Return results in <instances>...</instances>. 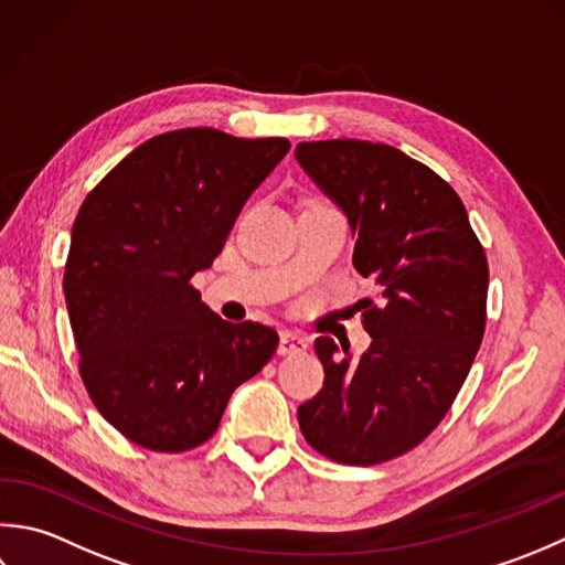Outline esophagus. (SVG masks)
<instances>
[{"mask_svg":"<svg viewBox=\"0 0 565 565\" xmlns=\"http://www.w3.org/2000/svg\"><path fill=\"white\" fill-rule=\"evenodd\" d=\"M307 347H309L307 339L299 337V333H295V331H282V333H280V347H278V353H280V355L305 353Z\"/></svg>","mask_w":565,"mask_h":565,"instance_id":"1","label":"esophagus"}]
</instances>
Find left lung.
Wrapping results in <instances>:
<instances>
[{
	"label": "left lung",
	"mask_w": 565,
	"mask_h": 565,
	"mask_svg": "<svg viewBox=\"0 0 565 565\" xmlns=\"http://www.w3.org/2000/svg\"><path fill=\"white\" fill-rule=\"evenodd\" d=\"M297 163L349 216L371 349L351 359L315 341L324 387L299 405L307 444L337 463L375 466L439 427L476 361L488 319V258L456 190L393 146L307 141Z\"/></svg>",
	"instance_id": "left-lung-1"
}]
</instances>
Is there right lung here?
<instances>
[{
    "label": "right lung",
    "instance_id": "right-lung-1",
    "mask_svg": "<svg viewBox=\"0 0 565 565\" xmlns=\"http://www.w3.org/2000/svg\"><path fill=\"white\" fill-rule=\"evenodd\" d=\"M287 151V138L168 131L79 206L63 275L79 375L129 441L180 454L212 439L234 390L278 349V331L224 321L190 280Z\"/></svg>",
    "mask_w": 565,
    "mask_h": 565
}]
</instances>
